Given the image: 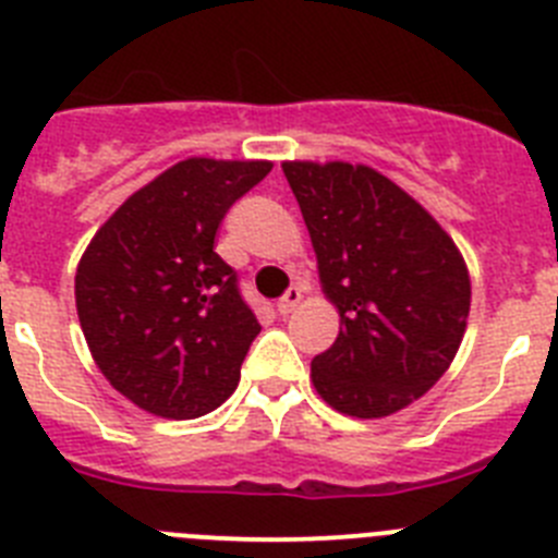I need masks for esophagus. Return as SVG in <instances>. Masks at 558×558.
I'll list each match as a JSON object with an SVG mask.
<instances>
[{"label":"esophagus","instance_id":"esophagus-1","mask_svg":"<svg viewBox=\"0 0 558 558\" xmlns=\"http://www.w3.org/2000/svg\"><path fill=\"white\" fill-rule=\"evenodd\" d=\"M299 302H302V288H295V284H293V288H290L288 293L279 299V302H276V313L290 315L295 307H299Z\"/></svg>","mask_w":558,"mask_h":558}]
</instances>
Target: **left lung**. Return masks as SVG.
<instances>
[{"mask_svg":"<svg viewBox=\"0 0 558 558\" xmlns=\"http://www.w3.org/2000/svg\"><path fill=\"white\" fill-rule=\"evenodd\" d=\"M340 332L313 357L315 391L340 413L379 418L450 368L470 315L456 243L372 167L284 161Z\"/></svg>","mask_w":558,"mask_h":558,"instance_id":"left-lung-1","label":"left lung"}]
</instances>
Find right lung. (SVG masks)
<instances>
[{
  "instance_id": "obj_1",
  "label": "right lung",
  "mask_w": 558,
  "mask_h": 558,
  "mask_svg": "<svg viewBox=\"0 0 558 558\" xmlns=\"http://www.w3.org/2000/svg\"><path fill=\"white\" fill-rule=\"evenodd\" d=\"M270 167L179 161L88 243L75 276L81 329L108 383L147 413L198 418L234 393L263 327L215 234Z\"/></svg>"
}]
</instances>
